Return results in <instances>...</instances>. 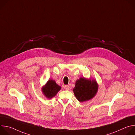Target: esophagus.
<instances>
[{"mask_svg": "<svg viewBox=\"0 0 135 135\" xmlns=\"http://www.w3.org/2000/svg\"><path fill=\"white\" fill-rule=\"evenodd\" d=\"M69 88H70V87L69 85H65L64 86V89L66 90H69Z\"/></svg>", "mask_w": 135, "mask_h": 135, "instance_id": "esophagus-1", "label": "esophagus"}]
</instances>
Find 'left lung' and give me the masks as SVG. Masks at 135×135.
Returning a JSON list of instances; mask_svg holds the SVG:
<instances>
[{
	"mask_svg": "<svg viewBox=\"0 0 135 135\" xmlns=\"http://www.w3.org/2000/svg\"><path fill=\"white\" fill-rule=\"evenodd\" d=\"M98 84L95 79L80 78L76 80L73 92L80 102H84L92 99L97 93Z\"/></svg>",
	"mask_w": 135,
	"mask_h": 135,
	"instance_id": "8db88e82",
	"label": "left lung"
}]
</instances>
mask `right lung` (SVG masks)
Listing matches in <instances>:
<instances>
[{"mask_svg": "<svg viewBox=\"0 0 135 135\" xmlns=\"http://www.w3.org/2000/svg\"><path fill=\"white\" fill-rule=\"evenodd\" d=\"M61 89V87L57 84L54 80H49L42 88L43 94L48 99L53 98Z\"/></svg>", "mask_w": 135, "mask_h": 135, "instance_id": "add662e5", "label": "right lung"}]
</instances>
